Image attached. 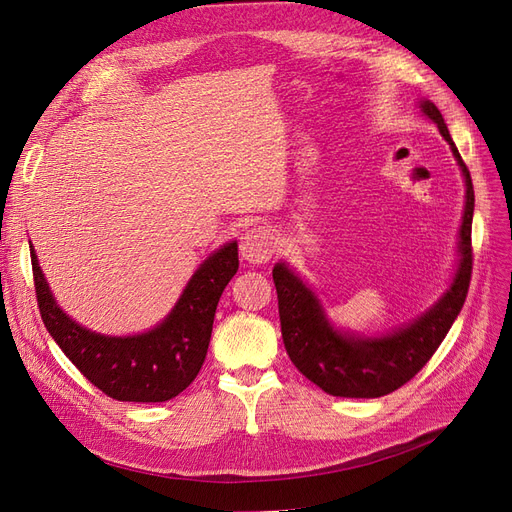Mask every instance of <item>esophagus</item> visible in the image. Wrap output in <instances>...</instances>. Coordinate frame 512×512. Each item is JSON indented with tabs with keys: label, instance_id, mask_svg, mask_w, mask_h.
Returning a JSON list of instances; mask_svg holds the SVG:
<instances>
[{
	"label": "esophagus",
	"instance_id": "1",
	"mask_svg": "<svg viewBox=\"0 0 512 512\" xmlns=\"http://www.w3.org/2000/svg\"><path fill=\"white\" fill-rule=\"evenodd\" d=\"M275 254V235L267 226H254L241 237V256L252 264H262Z\"/></svg>",
	"mask_w": 512,
	"mask_h": 512
}]
</instances>
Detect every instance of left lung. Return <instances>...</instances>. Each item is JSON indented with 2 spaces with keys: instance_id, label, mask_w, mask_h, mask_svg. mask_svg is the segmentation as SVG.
I'll use <instances>...</instances> for the list:
<instances>
[{
  "instance_id": "left-lung-1",
  "label": "left lung",
  "mask_w": 512,
  "mask_h": 512,
  "mask_svg": "<svg viewBox=\"0 0 512 512\" xmlns=\"http://www.w3.org/2000/svg\"><path fill=\"white\" fill-rule=\"evenodd\" d=\"M424 114L440 129L466 178V207L460 231V269L451 290L419 320L383 339L347 337L332 330L309 288L284 262L275 264L281 339L292 364L330 396L379 398L411 381L443 343L457 313L462 311L472 277V214L474 188L464 158L457 152L449 129L432 101H421Z\"/></svg>"
}]
</instances>
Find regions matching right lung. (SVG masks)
Instances as JSON below:
<instances>
[{"instance_id": "add662e5", "label": "right lung", "mask_w": 512, "mask_h": 512, "mask_svg": "<svg viewBox=\"0 0 512 512\" xmlns=\"http://www.w3.org/2000/svg\"><path fill=\"white\" fill-rule=\"evenodd\" d=\"M31 269L46 330L97 390L122 402H165L199 375L218 301L239 269V252L237 243H228L211 254L192 275L167 320L137 337H103L78 326L57 307L33 248Z\"/></svg>"}]
</instances>
